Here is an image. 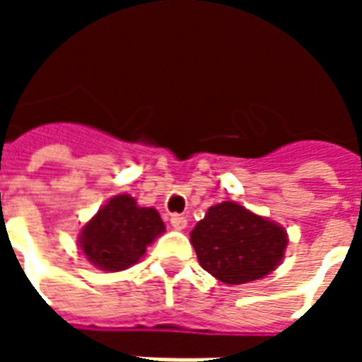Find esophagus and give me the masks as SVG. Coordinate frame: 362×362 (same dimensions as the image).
<instances>
[{"label":"esophagus","instance_id":"esophagus-1","mask_svg":"<svg viewBox=\"0 0 362 362\" xmlns=\"http://www.w3.org/2000/svg\"><path fill=\"white\" fill-rule=\"evenodd\" d=\"M170 225H173L176 230H182V228H186V225H188V219H186L184 215L174 213V215H170Z\"/></svg>","mask_w":362,"mask_h":362}]
</instances>
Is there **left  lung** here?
Instances as JSON below:
<instances>
[{"instance_id":"8db88e82","label":"left lung","mask_w":362,"mask_h":362,"mask_svg":"<svg viewBox=\"0 0 362 362\" xmlns=\"http://www.w3.org/2000/svg\"><path fill=\"white\" fill-rule=\"evenodd\" d=\"M205 272L227 285L262 279L279 266L287 248V230L235 202L207 209L189 233Z\"/></svg>"}]
</instances>
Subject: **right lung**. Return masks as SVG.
I'll use <instances>...</instances> for the list:
<instances>
[{
    "mask_svg": "<svg viewBox=\"0 0 362 362\" xmlns=\"http://www.w3.org/2000/svg\"><path fill=\"white\" fill-rule=\"evenodd\" d=\"M163 233L165 223L157 209L139 207L134 197L119 194L81 228L79 246L95 267L122 272L137 264L147 246Z\"/></svg>",
    "mask_w": 362,
    "mask_h": 362,
    "instance_id": "1",
    "label": "right lung"
}]
</instances>
